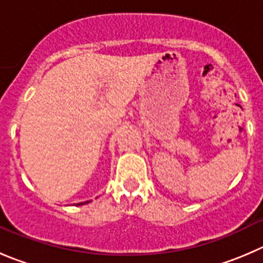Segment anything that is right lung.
<instances>
[{
    "instance_id": "right-lung-1",
    "label": "right lung",
    "mask_w": 263,
    "mask_h": 263,
    "mask_svg": "<svg viewBox=\"0 0 263 263\" xmlns=\"http://www.w3.org/2000/svg\"><path fill=\"white\" fill-rule=\"evenodd\" d=\"M87 202H90V201H84V202H79V204H77V205H84V204H87Z\"/></svg>"
}]
</instances>
